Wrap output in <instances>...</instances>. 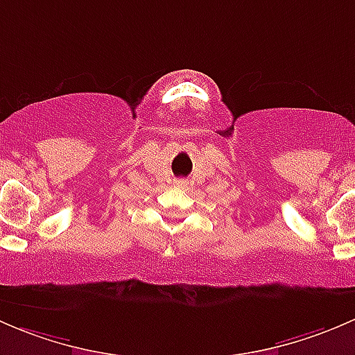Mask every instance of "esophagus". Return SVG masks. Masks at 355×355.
<instances>
[{
    "label": "esophagus",
    "instance_id": "esophagus-1",
    "mask_svg": "<svg viewBox=\"0 0 355 355\" xmlns=\"http://www.w3.org/2000/svg\"><path fill=\"white\" fill-rule=\"evenodd\" d=\"M173 185H175V187H182V189H184V187H187V182H185V180H177Z\"/></svg>",
    "mask_w": 355,
    "mask_h": 355
}]
</instances>
